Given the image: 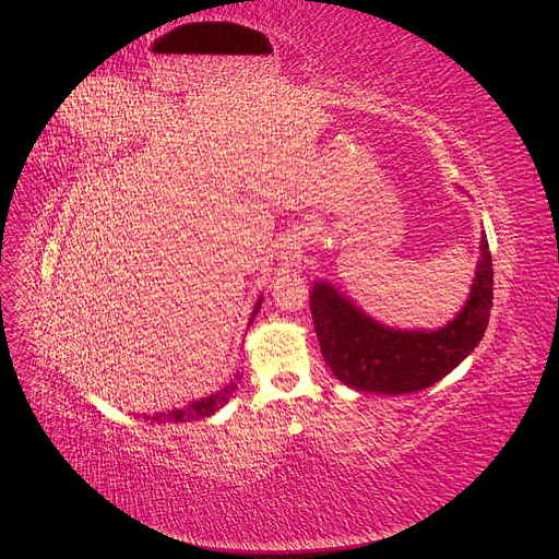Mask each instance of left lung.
I'll list each match as a JSON object with an SVG mask.
<instances>
[{
  "label": "left lung",
  "instance_id": "8db88e82",
  "mask_svg": "<svg viewBox=\"0 0 559 559\" xmlns=\"http://www.w3.org/2000/svg\"><path fill=\"white\" fill-rule=\"evenodd\" d=\"M495 271L487 237L480 239V261L469 300L438 332H400L368 318L326 282L309 293L316 336L324 364L354 390L406 395L444 379L480 343L491 309Z\"/></svg>",
  "mask_w": 559,
  "mask_h": 559
}]
</instances>
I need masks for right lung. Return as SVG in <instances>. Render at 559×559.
<instances>
[{"label":"right lung","instance_id":"1","mask_svg":"<svg viewBox=\"0 0 559 559\" xmlns=\"http://www.w3.org/2000/svg\"><path fill=\"white\" fill-rule=\"evenodd\" d=\"M259 307H261V298L257 300V307H254V311H252V316H250V322L254 320ZM250 322H248V324H250ZM237 379H239V377H237ZM235 390H237V381L227 383L221 392H216V395H212V397H205V400H201V402H193V404H189V406H185V408H176V411H169V413H157V415H153V417L144 415V419H153V421H193V419H205V417L214 415L218 408H223V406L227 404V400L233 397Z\"/></svg>","mask_w":559,"mask_h":559}]
</instances>
